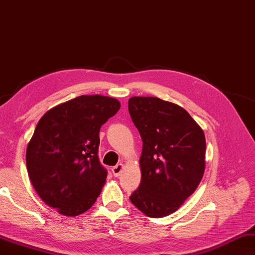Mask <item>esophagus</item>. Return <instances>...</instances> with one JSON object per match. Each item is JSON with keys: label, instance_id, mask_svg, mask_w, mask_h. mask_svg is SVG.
<instances>
[{"label": "esophagus", "instance_id": "1", "mask_svg": "<svg viewBox=\"0 0 255 255\" xmlns=\"http://www.w3.org/2000/svg\"><path fill=\"white\" fill-rule=\"evenodd\" d=\"M123 164H118V165H115V166H113L112 167V173H113V175L114 176H120V174H121L122 173V171H123Z\"/></svg>", "mask_w": 255, "mask_h": 255}]
</instances>
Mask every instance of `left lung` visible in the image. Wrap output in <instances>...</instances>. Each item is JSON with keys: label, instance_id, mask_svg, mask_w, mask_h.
<instances>
[{"label": "left lung", "instance_id": "1", "mask_svg": "<svg viewBox=\"0 0 255 255\" xmlns=\"http://www.w3.org/2000/svg\"><path fill=\"white\" fill-rule=\"evenodd\" d=\"M128 112L143 142L141 183L129 200L147 217H166L202 180L204 133L183 108L158 98L133 97Z\"/></svg>", "mask_w": 255, "mask_h": 255}]
</instances>
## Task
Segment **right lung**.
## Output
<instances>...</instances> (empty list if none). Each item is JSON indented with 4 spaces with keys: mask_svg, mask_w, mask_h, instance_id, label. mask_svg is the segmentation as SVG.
I'll use <instances>...</instances> for the list:
<instances>
[{
    "mask_svg": "<svg viewBox=\"0 0 255 255\" xmlns=\"http://www.w3.org/2000/svg\"><path fill=\"white\" fill-rule=\"evenodd\" d=\"M121 104L81 95L47 111L26 148V169L36 193L51 208L76 217L92 206L108 172L100 164V128Z\"/></svg>",
    "mask_w": 255,
    "mask_h": 255,
    "instance_id": "obj_1",
    "label": "right lung"
}]
</instances>
